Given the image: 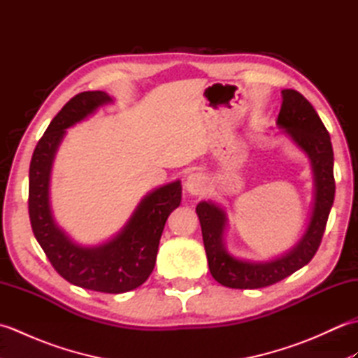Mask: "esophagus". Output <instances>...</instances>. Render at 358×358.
Returning <instances> with one entry per match:
<instances>
[{"label": "esophagus", "mask_w": 358, "mask_h": 358, "mask_svg": "<svg viewBox=\"0 0 358 358\" xmlns=\"http://www.w3.org/2000/svg\"><path fill=\"white\" fill-rule=\"evenodd\" d=\"M185 187L191 195H203L208 191V178L201 172H192L186 178Z\"/></svg>", "instance_id": "esophagus-1"}]
</instances>
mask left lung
<instances>
[{
  "instance_id": "obj_1",
  "label": "left lung",
  "mask_w": 358,
  "mask_h": 358,
  "mask_svg": "<svg viewBox=\"0 0 358 358\" xmlns=\"http://www.w3.org/2000/svg\"><path fill=\"white\" fill-rule=\"evenodd\" d=\"M277 124L309 155L315 177V204L305 237L285 257L266 263H249L231 257L223 246L226 215L214 203L196 206L209 271L220 285L234 289H258L278 283L313 260L320 248L336 195L334 152L323 121L305 96L294 89L283 90Z\"/></svg>"
}]
</instances>
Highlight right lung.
<instances>
[{
  "label": "right lung",
  "mask_w": 358,
  "mask_h": 358,
  "mask_svg": "<svg viewBox=\"0 0 358 358\" xmlns=\"http://www.w3.org/2000/svg\"><path fill=\"white\" fill-rule=\"evenodd\" d=\"M110 101L101 90H87L67 101L36 143L29 167V218L36 241L59 275L69 283L106 294H121L141 286L154 271L166 220L180 206V181L149 194L131 222L112 241L81 248L53 223L49 208V175L64 129Z\"/></svg>",
  "instance_id": "obj_1"
}]
</instances>
